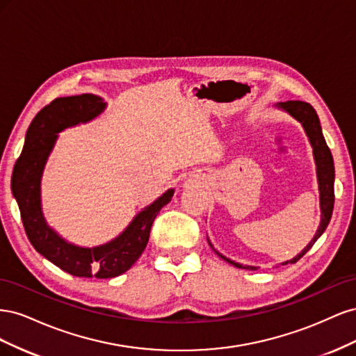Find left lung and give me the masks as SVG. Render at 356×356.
Segmentation results:
<instances>
[{"instance_id":"left-lung-1","label":"left lung","mask_w":356,"mask_h":356,"mask_svg":"<svg viewBox=\"0 0 356 356\" xmlns=\"http://www.w3.org/2000/svg\"><path fill=\"white\" fill-rule=\"evenodd\" d=\"M277 108L289 113L296 118V120H298L301 124H303L306 135L309 136L310 145H312V148H314V157H315V163H316V175H318V184H319L321 224L314 236V239L309 242V245L305 248V250L301 251L298 255H296L293 260L282 263V264H288V263L294 264L310 250L312 246L315 245V242L321 238V234L325 232L327 225L330 224L332 208H334V160H332L330 148L325 143V138H324V135H322L319 118H318L316 111L314 110V106L307 102H301V101H286V102H279ZM218 255L222 258V260L233 264L234 267L248 268V270H255L257 268L254 266H242L239 263H234V261L229 260V258L222 257L221 254H218Z\"/></svg>"}]
</instances>
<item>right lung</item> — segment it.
<instances>
[{
  "mask_svg": "<svg viewBox=\"0 0 356 356\" xmlns=\"http://www.w3.org/2000/svg\"><path fill=\"white\" fill-rule=\"evenodd\" d=\"M106 104L92 93L58 98L46 105L31 122L12 175V191L19 204L26 236L32 246L63 272L79 277L108 279L131 268L148 243L149 230L160 209L174 196V188L163 193L139 212L115 239L95 248L67 242L49 227L41 211L40 184L58 134L79 123L98 117Z\"/></svg>",
  "mask_w": 356,
  "mask_h": 356,
  "instance_id": "obj_1",
  "label": "right lung"
}]
</instances>
